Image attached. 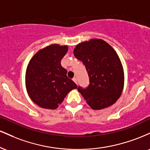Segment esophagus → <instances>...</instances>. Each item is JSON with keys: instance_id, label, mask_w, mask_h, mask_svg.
Segmentation results:
<instances>
[{"instance_id": "obj_1", "label": "esophagus", "mask_w": 150, "mask_h": 150, "mask_svg": "<svg viewBox=\"0 0 150 150\" xmlns=\"http://www.w3.org/2000/svg\"><path fill=\"white\" fill-rule=\"evenodd\" d=\"M73 80L75 82V83L77 84V77H74V78L73 79Z\"/></svg>"}]
</instances>
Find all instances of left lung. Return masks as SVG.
I'll list each match as a JSON object with an SVG mask.
<instances>
[{
    "mask_svg": "<svg viewBox=\"0 0 150 150\" xmlns=\"http://www.w3.org/2000/svg\"><path fill=\"white\" fill-rule=\"evenodd\" d=\"M74 56L85 65L89 77L86 88L77 90L94 110L114 104L124 84L123 66L115 50L101 39L82 42L74 49Z\"/></svg>",
    "mask_w": 150,
    "mask_h": 150,
    "instance_id": "8db88e82",
    "label": "left lung"
}]
</instances>
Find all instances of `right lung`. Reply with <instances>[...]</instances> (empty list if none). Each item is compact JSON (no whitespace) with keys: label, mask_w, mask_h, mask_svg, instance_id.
I'll list each match as a JSON object with an SVG mask.
<instances>
[{"label":"right lung","mask_w":150,"mask_h":150,"mask_svg":"<svg viewBox=\"0 0 150 150\" xmlns=\"http://www.w3.org/2000/svg\"><path fill=\"white\" fill-rule=\"evenodd\" d=\"M67 51V46L53 44L38 51L30 60L26 87L31 99L40 107L56 109L67 94L77 87L61 66Z\"/></svg>","instance_id":"1"}]
</instances>
